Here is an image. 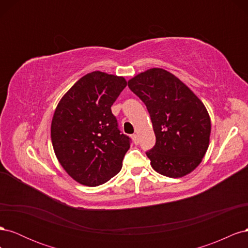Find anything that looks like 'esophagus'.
<instances>
[{
  "label": "esophagus",
  "mask_w": 248,
  "mask_h": 248,
  "mask_svg": "<svg viewBox=\"0 0 248 248\" xmlns=\"http://www.w3.org/2000/svg\"><path fill=\"white\" fill-rule=\"evenodd\" d=\"M131 139H132V140H133V142H134V144H138V142H139V138H138V134H132V136H131Z\"/></svg>",
  "instance_id": "obj_1"
}]
</instances>
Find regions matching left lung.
Returning <instances> with one entry per match:
<instances>
[{
	"instance_id": "1",
	"label": "left lung",
	"mask_w": 248,
	"mask_h": 248,
	"mask_svg": "<svg viewBox=\"0 0 248 248\" xmlns=\"http://www.w3.org/2000/svg\"><path fill=\"white\" fill-rule=\"evenodd\" d=\"M128 87L151 117L156 142L146 154L152 168L170 178L189 174L209 147L211 121L204 103L184 82L161 68L138 74L128 80Z\"/></svg>"
}]
</instances>
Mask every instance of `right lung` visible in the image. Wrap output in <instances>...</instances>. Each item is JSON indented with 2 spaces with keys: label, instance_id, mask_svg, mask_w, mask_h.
<instances>
[{
  "label": "right lung",
  "instance_id": "add662e5",
  "mask_svg": "<svg viewBox=\"0 0 248 248\" xmlns=\"http://www.w3.org/2000/svg\"><path fill=\"white\" fill-rule=\"evenodd\" d=\"M126 86L123 77L94 71L58 103L50 127L52 147L67 174L82 185H101L122 169L130 139L119 130L110 108Z\"/></svg>",
  "mask_w": 248,
  "mask_h": 248
}]
</instances>
